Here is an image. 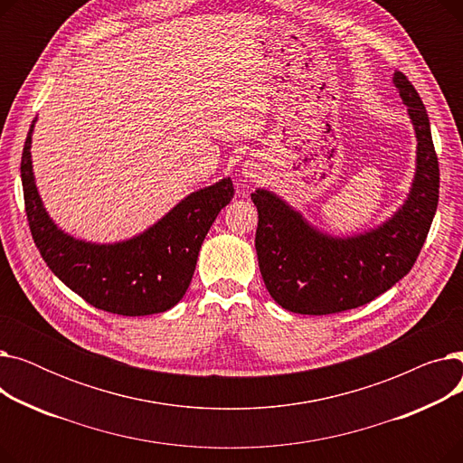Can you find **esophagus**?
Masks as SVG:
<instances>
[{"mask_svg": "<svg viewBox=\"0 0 463 463\" xmlns=\"http://www.w3.org/2000/svg\"><path fill=\"white\" fill-rule=\"evenodd\" d=\"M244 175H246L248 178H257V176H259L255 166H246V168H244Z\"/></svg>", "mask_w": 463, "mask_h": 463, "instance_id": "1", "label": "esophagus"}]
</instances>
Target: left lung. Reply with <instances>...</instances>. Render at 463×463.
Returning a JSON list of instances; mask_svg holds the SVG:
<instances>
[{
	"instance_id": "left-lung-1",
	"label": "left lung",
	"mask_w": 463,
	"mask_h": 463,
	"mask_svg": "<svg viewBox=\"0 0 463 463\" xmlns=\"http://www.w3.org/2000/svg\"><path fill=\"white\" fill-rule=\"evenodd\" d=\"M394 84L419 146L409 197L388 222L364 234L337 238L313 229L274 193H251L259 212V269L270 297L288 311L328 315L368 304L412 269L424 246L439 201V161L419 91L400 71Z\"/></svg>"
}]
</instances>
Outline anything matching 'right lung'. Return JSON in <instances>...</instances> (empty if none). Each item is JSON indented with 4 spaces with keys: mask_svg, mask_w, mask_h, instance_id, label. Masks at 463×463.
Returning <instances> with one entry per match:
<instances>
[{
    "mask_svg": "<svg viewBox=\"0 0 463 463\" xmlns=\"http://www.w3.org/2000/svg\"><path fill=\"white\" fill-rule=\"evenodd\" d=\"M33 126L35 119L24 144L20 176L30 231L48 269L88 304L109 313L140 317L176 306L212 223L234 197L231 178L187 194L131 240L91 244L58 229L41 203L30 154Z\"/></svg>",
    "mask_w": 463,
    "mask_h": 463,
    "instance_id": "1",
    "label": "right lung"
}]
</instances>
